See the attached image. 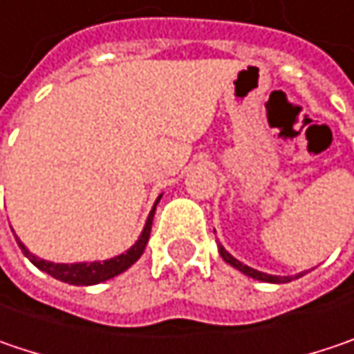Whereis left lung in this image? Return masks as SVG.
<instances>
[{
	"label": "left lung",
	"instance_id": "obj_1",
	"mask_svg": "<svg viewBox=\"0 0 354 354\" xmlns=\"http://www.w3.org/2000/svg\"><path fill=\"white\" fill-rule=\"evenodd\" d=\"M217 250H219V256H221L227 264L234 266L236 270H240V272H243L245 276H250V278H254V280H262V282H270V284H284V282L294 280L292 276H272V274H264V272H258V270H254V268H250V266L241 264L240 260H236L221 243H217ZM300 276H304V274H298L296 278H300Z\"/></svg>",
	"mask_w": 354,
	"mask_h": 354
}]
</instances>
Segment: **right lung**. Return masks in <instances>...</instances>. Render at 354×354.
I'll return each mask as SVG.
<instances>
[{"instance_id":"1","label":"right lung","mask_w":354,"mask_h":354,"mask_svg":"<svg viewBox=\"0 0 354 354\" xmlns=\"http://www.w3.org/2000/svg\"><path fill=\"white\" fill-rule=\"evenodd\" d=\"M161 195L157 197L151 214L147 217V223L140 232L139 240L135 241V245H131L124 254L116 256V258H111V260H104V262H80V264H54V262H48V260H41V258H36L21 241L15 236L17 240V245L21 248L24 256L32 262V264L39 268L41 272L50 274L52 278L60 280V282H66V284H72V286H92V284H100L104 280H111L114 276L122 274L124 270H129L131 266L135 264L142 256L145 252V245L149 241V236H151V225H153V215H155V209H157V203H159Z\"/></svg>"}]
</instances>
